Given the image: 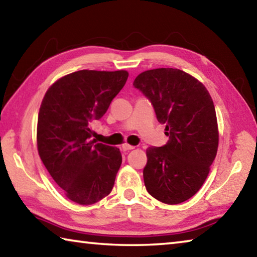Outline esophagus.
<instances>
[{
  "label": "esophagus",
  "instance_id": "esophagus-1",
  "mask_svg": "<svg viewBox=\"0 0 257 257\" xmlns=\"http://www.w3.org/2000/svg\"><path fill=\"white\" fill-rule=\"evenodd\" d=\"M134 149H135V146L129 145V144H127V143H124V144L122 145V150L123 151H130V150H134Z\"/></svg>",
  "mask_w": 257,
  "mask_h": 257
}]
</instances>
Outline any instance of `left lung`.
Listing matches in <instances>:
<instances>
[{
    "label": "left lung",
    "mask_w": 257,
    "mask_h": 257,
    "mask_svg": "<svg viewBox=\"0 0 257 257\" xmlns=\"http://www.w3.org/2000/svg\"><path fill=\"white\" fill-rule=\"evenodd\" d=\"M135 88L150 99L169 141L149 147L145 187L158 201L179 204L193 197L210 172L219 145L215 107L202 82L179 69L142 72Z\"/></svg>",
    "instance_id": "1"
}]
</instances>
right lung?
<instances>
[{
	"label": "right lung",
	"mask_w": 257,
	"mask_h": 257,
	"mask_svg": "<svg viewBox=\"0 0 257 257\" xmlns=\"http://www.w3.org/2000/svg\"><path fill=\"white\" fill-rule=\"evenodd\" d=\"M128 72L79 70L60 78L43 98L37 149L66 196L90 205L111 193L122 156L119 149L92 139L90 125L105 114Z\"/></svg>",
	"instance_id": "obj_1"
}]
</instances>
